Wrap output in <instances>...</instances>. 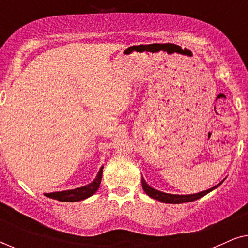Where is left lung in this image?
Here are the masks:
<instances>
[{
	"label": "left lung",
	"mask_w": 248,
	"mask_h": 248,
	"mask_svg": "<svg viewBox=\"0 0 248 248\" xmlns=\"http://www.w3.org/2000/svg\"><path fill=\"white\" fill-rule=\"evenodd\" d=\"M223 181H225V179H223ZM141 182H142V188H143V191L147 193V194L150 196V198L155 199V200H158V201L164 202V203H170V204H181V203L195 201V200L201 199L202 196L206 195V194H208V193L213 191V189H216L217 187H219V186L222 184V182H220L219 184H217L216 186H213V187L206 189V191L195 193V194L178 195V194H169V193H165V192L158 191V189H155L154 187H151V186H149L147 184V182L144 181L143 177H142V181Z\"/></svg>",
	"instance_id": "left-lung-1"
}]
</instances>
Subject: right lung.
Returning a JSON list of instances; mask_svg holds the SVG:
<instances>
[{
  "instance_id": "add662e5",
  "label": "right lung",
  "mask_w": 248,
  "mask_h": 248,
  "mask_svg": "<svg viewBox=\"0 0 248 248\" xmlns=\"http://www.w3.org/2000/svg\"><path fill=\"white\" fill-rule=\"evenodd\" d=\"M103 168L104 166H101L96 178L88 185H84L82 187H78L74 189H67V191L44 193V195L47 196V198L57 200V201L61 202H78L90 198V196L93 195L94 193L98 191V188H99L101 183V176H103Z\"/></svg>"
}]
</instances>
